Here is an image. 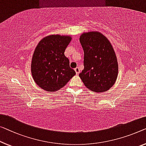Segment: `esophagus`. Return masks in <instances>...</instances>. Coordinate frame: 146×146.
Returning <instances> with one entry per match:
<instances>
[{
	"label": "esophagus",
	"mask_w": 146,
	"mask_h": 146,
	"mask_svg": "<svg viewBox=\"0 0 146 146\" xmlns=\"http://www.w3.org/2000/svg\"><path fill=\"white\" fill-rule=\"evenodd\" d=\"M75 71L76 72V73H77V75H78L80 73V69L78 67H76V68H75Z\"/></svg>",
	"instance_id": "obj_1"
}]
</instances>
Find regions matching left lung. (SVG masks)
I'll return each mask as SVG.
<instances>
[{
	"mask_svg": "<svg viewBox=\"0 0 146 146\" xmlns=\"http://www.w3.org/2000/svg\"><path fill=\"white\" fill-rule=\"evenodd\" d=\"M79 40L84 50V69L79 74L84 86L95 92H105L116 82L117 56L111 42L98 31L84 32Z\"/></svg>",
	"mask_w": 146,
	"mask_h": 146,
	"instance_id": "1",
	"label": "left lung"
}]
</instances>
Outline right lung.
Wrapping results in <instances>:
<instances>
[{"label": "right lung", "mask_w": 146, "mask_h": 146, "mask_svg": "<svg viewBox=\"0 0 146 146\" xmlns=\"http://www.w3.org/2000/svg\"><path fill=\"white\" fill-rule=\"evenodd\" d=\"M72 37L70 35H50L39 41L31 64V75L37 85L46 92H56L75 75L64 55Z\"/></svg>", "instance_id": "1"}]
</instances>
